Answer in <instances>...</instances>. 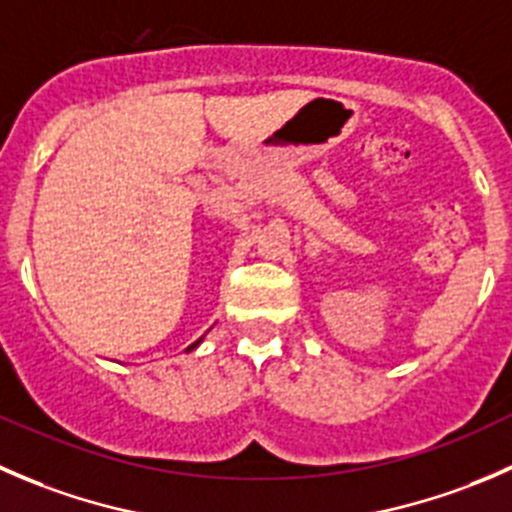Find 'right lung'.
<instances>
[{
  "mask_svg": "<svg viewBox=\"0 0 512 512\" xmlns=\"http://www.w3.org/2000/svg\"><path fill=\"white\" fill-rule=\"evenodd\" d=\"M199 343H201V338H199V341H196V343H191V346H189V348H186V351H194V348H196V346H199Z\"/></svg>",
  "mask_w": 512,
  "mask_h": 512,
  "instance_id": "right-lung-1",
  "label": "right lung"
}]
</instances>
